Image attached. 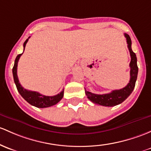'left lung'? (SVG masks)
Instances as JSON below:
<instances>
[{
  "label": "left lung",
  "mask_w": 151,
  "mask_h": 151,
  "mask_svg": "<svg viewBox=\"0 0 151 151\" xmlns=\"http://www.w3.org/2000/svg\"><path fill=\"white\" fill-rule=\"evenodd\" d=\"M125 37L127 39V47L129 50L130 56H131V61H130V80L129 83L126 87L120 90H113L111 93H107V94L98 95L92 93L90 92L87 91L85 90V94L90 101L96 104H98L100 106H116L122 104L124 101L129 95L132 93L135 86V82L137 80V73H138V67L137 64V57L135 53L132 50V41L130 37L127 34H124Z\"/></svg>",
  "instance_id": "obj_1"
}]
</instances>
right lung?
I'll return each mask as SVG.
<instances>
[{"label":"right lung","instance_id":"1","mask_svg":"<svg viewBox=\"0 0 151 151\" xmlns=\"http://www.w3.org/2000/svg\"><path fill=\"white\" fill-rule=\"evenodd\" d=\"M29 38L27 39L26 41L24 42V50L25 46H26V44ZM22 54H19L17 56V58L15 59V62H14V67H13L12 69L14 82H15L17 90L19 91V94L29 104H31L32 106H35L37 108H41V109L42 108H47L58 104L63 97V89L61 93L57 94L56 96H43V95L40 94V93H37V92L26 90V89L24 88L20 85L19 82L18 77H17V65H18V61L19 60L20 56L22 55Z\"/></svg>","mask_w":151,"mask_h":151}]
</instances>
